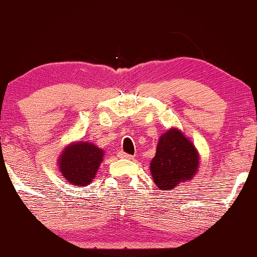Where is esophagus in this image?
<instances>
[{
	"mask_svg": "<svg viewBox=\"0 0 257 257\" xmlns=\"http://www.w3.org/2000/svg\"><path fill=\"white\" fill-rule=\"evenodd\" d=\"M118 157L119 158H124V159H133V158H134L132 155H128V153H125V152H119Z\"/></svg>",
	"mask_w": 257,
	"mask_h": 257,
	"instance_id": "obj_1",
	"label": "esophagus"
}]
</instances>
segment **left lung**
I'll list each match as a JSON object with an SVG mask.
<instances>
[{"label": "left lung", "mask_w": 257, "mask_h": 257, "mask_svg": "<svg viewBox=\"0 0 257 257\" xmlns=\"http://www.w3.org/2000/svg\"><path fill=\"white\" fill-rule=\"evenodd\" d=\"M199 153L192 141L178 128L159 137L155 157L150 163L152 179L159 190L170 191L194 178L199 168Z\"/></svg>", "instance_id": "left-lung-1"}]
</instances>
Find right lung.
I'll list each match as a JSON object with an SVG mask.
<instances>
[{
    "label": "right lung",
    "mask_w": 257,
    "mask_h": 257,
    "mask_svg": "<svg viewBox=\"0 0 257 257\" xmlns=\"http://www.w3.org/2000/svg\"><path fill=\"white\" fill-rule=\"evenodd\" d=\"M105 151L90 141H73L69 144L58 158L60 175L77 187L87 186L95 178Z\"/></svg>",
    "instance_id": "add662e5"
}]
</instances>
